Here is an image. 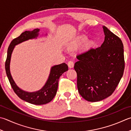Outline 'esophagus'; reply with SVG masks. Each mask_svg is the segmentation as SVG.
<instances>
[{
  "label": "esophagus",
  "mask_w": 131,
  "mask_h": 131,
  "mask_svg": "<svg viewBox=\"0 0 131 131\" xmlns=\"http://www.w3.org/2000/svg\"><path fill=\"white\" fill-rule=\"evenodd\" d=\"M68 65L69 68H73L74 67V63L73 61H69L68 63Z\"/></svg>",
  "instance_id": "esophagus-1"
}]
</instances>
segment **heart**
Masks as SVG:
<instances>
[{
    "label": "heart",
    "mask_w": 131,
    "mask_h": 131,
    "mask_svg": "<svg viewBox=\"0 0 131 131\" xmlns=\"http://www.w3.org/2000/svg\"><path fill=\"white\" fill-rule=\"evenodd\" d=\"M87 39H88V38H87V37L85 36H81L77 38L76 40L74 42L73 46H74V47H78V46L82 44L83 42L86 41ZM91 44H92V41H89L87 43V44L86 45V47L88 48Z\"/></svg>",
    "instance_id": "1"
}]
</instances>
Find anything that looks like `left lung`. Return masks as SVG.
Wrapping results in <instances>:
<instances>
[{
    "mask_svg": "<svg viewBox=\"0 0 131 131\" xmlns=\"http://www.w3.org/2000/svg\"><path fill=\"white\" fill-rule=\"evenodd\" d=\"M104 42L78 54L74 65L79 93L89 102L111 95L123 77L125 67L123 44L120 38L103 27Z\"/></svg>",
    "mask_w": 131,
    "mask_h": 131,
    "instance_id": "left-lung-1",
    "label": "left lung"
}]
</instances>
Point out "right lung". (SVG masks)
Instances as JSON below:
<instances>
[{"label":"right lung","mask_w":131,"mask_h":131,"mask_svg":"<svg viewBox=\"0 0 131 131\" xmlns=\"http://www.w3.org/2000/svg\"><path fill=\"white\" fill-rule=\"evenodd\" d=\"M39 30V29H35L32 31L26 30L22 33L19 37L14 38L8 48L7 56L5 62V69H6L7 77L15 94L22 100L36 105L45 104L52 101L57 93L59 78L65 71L68 70V66L65 63L53 66L51 69L49 77L45 86L39 91L36 92L28 93L23 91L16 86L13 80L9 71L10 60H11L12 51L16 45L19 44L24 41L36 38L38 36Z\"/></svg>","instance_id":"1"}]
</instances>
